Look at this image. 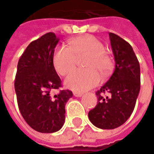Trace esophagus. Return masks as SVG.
<instances>
[{"mask_svg":"<svg viewBox=\"0 0 154 154\" xmlns=\"http://www.w3.org/2000/svg\"><path fill=\"white\" fill-rule=\"evenodd\" d=\"M73 95L75 96V97H81L82 95V93H80V92H77V91H74L73 92Z\"/></svg>","mask_w":154,"mask_h":154,"instance_id":"34e87169","label":"esophagus"}]
</instances>
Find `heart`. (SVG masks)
I'll use <instances>...</instances> for the list:
<instances>
[{
	"label": "heart",
	"mask_w": 154,
	"mask_h": 154,
	"mask_svg": "<svg viewBox=\"0 0 154 154\" xmlns=\"http://www.w3.org/2000/svg\"><path fill=\"white\" fill-rule=\"evenodd\" d=\"M105 46L93 35H83L71 42V48L60 47L54 54V66L61 76H66L76 68L77 58L88 56L85 62L86 71H76L65 80L68 88L77 92H83L98 85L100 82V72L107 75L113 66V62L105 52Z\"/></svg>",
	"instance_id": "obj_1"
}]
</instances>
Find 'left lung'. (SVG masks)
<instances>
[{
	"instance_id": "1",
	"label": "left lung",
	"mask_w": 154,
	"mask_h": 154,
	"mask_svg": "<svg viewBox=\"0 0 154 154\" xmlns=\"http://www.w3.org/2000/svg\"><path fill=\"white\" fill-rule=\"evenodd\" d=\"M115 70L107 82L96 92L98 103L88 112V119L97 128L112 130L124 125L135 108L140 92V64L129 42L109 33ZM103 93L109 96L103 97Z\"/></svg>"
}]
</instances>
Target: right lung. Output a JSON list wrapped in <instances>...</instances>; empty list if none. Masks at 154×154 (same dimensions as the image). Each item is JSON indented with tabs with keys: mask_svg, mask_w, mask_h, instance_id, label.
Here are the masks:
<instances>
[{
	"mask_svg": "<svg viewBox=\"0 0 154 154\" xmlns=\"http://www.w3.org/2000/svg\"><path fill=\"white\" fill-rule=\"evenodd\" d=\"M60 38L48 32L31 42L18 62L14 82L18 106L25 122L41 133L60 130L66 119V104L72 97L60 90L61 80L54 66V54Z\"/></svg>",
	"mask_w": 154,
	"mask_h": 154,
	"instance_id": "obj_1",
	"label": "right lung"
}]
</instances>
